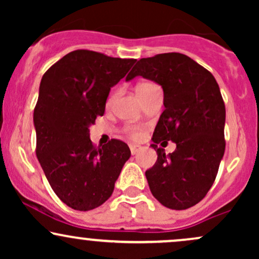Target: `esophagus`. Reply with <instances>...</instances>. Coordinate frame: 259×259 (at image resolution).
Listing matches in <instances>:
<instances>
[{
    "label": "esophagus",
    "instance_id": "esophagus-1",
    "mask_svg": "<svg viewBox=\"0 0 259 259\" xmlns=\"http://www.w3.org/2000/svg\"><path fill=\"white\" fill-rule=\"evenodd\" d=\"M140 150H141V146H139V145H130V151H132V154H136Z\"/></svg>",
    "mask_w": 259,
    "mask_h": 259
}]
</instances>
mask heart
<instances>
[{
  "label": "heart",
  "mask_w": 259,
  "mask_h": 259,
  "mask_svg": "<svg viewBox=\"0 0 259 259\" xmlns=\"http://www.w3.org/2000/svg\"><path fill=\"white\" fill-rule=\"evenodd\" d=\"M158 88L156 84H153V82H141V84L138 85V94L139 96H142L144 94H146L147 91L152 90V89H156ZM115 92L114 94H112L111 96L108 97V100H107V106H111L113 103V101H114L115 99ZM125 133L127 134V135L130 136V138L134 139V140H138L141 138L142 135V127L139 126V125H127L125 126Z\"/></svg>",
  "instance_id": "heart-1"
}]
</instances>
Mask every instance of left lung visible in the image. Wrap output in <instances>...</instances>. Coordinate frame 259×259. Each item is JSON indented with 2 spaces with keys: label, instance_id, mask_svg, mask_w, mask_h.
<instances>
[{
  "label": "left lung",
  "instance_id": "1",
  "mask_svg": "<svg viewBox=\"0 0 259 259\" xmlns=\"http://www.w3.org/2000/svg\"><path fill=\"white\" fill-rule=\"evenodd\" d=\"M138 75L156 81L164 92L165 109L152 138L158 157L146 170L148 186L164 207L186 209L203 200L224 156L225 105L219 85L206 68L178 52L141 58L126 81ZM168 141L177 148L165 156L156 144Z\"/></svg>",
  "mask_w": 259,
  "mask_h": 259
}]
</instances>
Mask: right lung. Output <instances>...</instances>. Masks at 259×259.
Returning a JSON list of instances; mask_svg holds the SVG:
<instances>
[{
    "instance_id": "obj_1",
    "label": "right lung",
    "mask_w": 259,
    "mask_h": 259,
    "mask_svg": "<svg viewBox=\"0 0 259 259\" xmlns=\"http://www.w3.org/2000/svg\"><path fill=\"white\" fill-rule=\"evenodd\" d=\"M135 62L76 50L41 79L34 109L36 156L55 194L73 209L105 203L130 158L129 147L119 140L95 146L89 126L103 115L109 90Z\"/></svg>"
}]
</instances>
